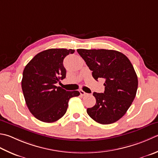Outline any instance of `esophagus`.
I'll return each instance as SVG.
<instances>
[{"instance_id": "1", "label": "esophagus", "mask_w": 158, "mask_h": 158, "mask_svg": "<svg viewBox=\"0 0 158 158\" xmlns=\"http://www.w3.org/2000/svg\"><path fill=\"white\" fill-rule=\"evenodd\" d=\"M79 92H80V94H81V96H85V95L88 94V93H86V92H85L84 91L82 90V89H80Z\"/></svg>"}]
</instances>
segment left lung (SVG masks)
Instances as JSON below:
<instances>
[{"label": "left lung", "mask_w": 158, "mask_h": 158, "mask_svg": "<svg viewBox=\"0 0 158 158\" xmlns=\"http://www.w3.org/2000/svg\"><path fill=\"white\" fill-rule=\"evenodd\" d=\"M92 71L95 80H105L103 93L94 92L96 104L87 113L100 124L116 122L125 115L136 94L138 77L134 66L122 52L106 49H77Z\"/></svg>", "instance_id": "left-lung-1"}]
</instances>
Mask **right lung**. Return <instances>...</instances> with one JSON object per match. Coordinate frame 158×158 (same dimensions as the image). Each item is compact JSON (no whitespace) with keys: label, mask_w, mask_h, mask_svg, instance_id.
<instances>
[{"label":"right lung","mask_w":158,"mask_h":158,"mask_svg":"<svg viewBox=\"0 0 158 158\" xmlns=\"http://www.w3.org/2000/svg\"><path fill=\"white\" fill-rule=\"evenodd\" d=\"M73 49L51 48L37 54L24 68L22 89L30 112L40 121L53 123L66 112L70 98L79 91H66L55 84L66 78L64 59Z\"/></svg>","instance_id":"1"}]
</instances>
